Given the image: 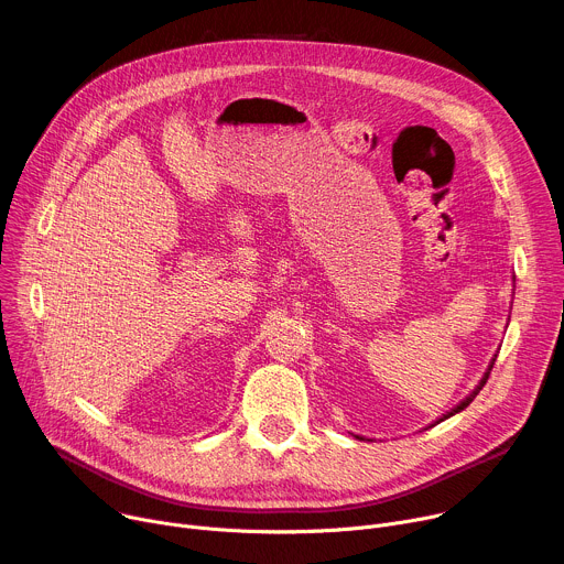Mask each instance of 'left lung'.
Wrapping results in <instances>:
<instances>
[{
	"mask_svg": "<svg viewBox=\"0 0 564 564\" xmlns=\"http://www.w3.org/2000/svg\"><path fill=\"white\" fill-rule=\"evenodd\" d=\"M496 359H498V355H496V357H494V361H491V366H489V370H487V372H485V377H481V381H479V383H477V386H475V390H473V392H470V394H468V397H466V399H462V401H459V404H457V406H455V409H453V411H451V413H448V415H444V420H446V417H451V415H455V413H459V411H464V409H466V406H468V404H470V401H473V399H475V397H477V392H479V390H481V386H485V383H487V379H489V375H491V370H494V364H496ZM440 422H442V420H440Z\"/></svg>",
	"mask_w": 564,
	"mask_h": 564,
	"instance_id": "1",
	"label": "left lung"
}]
</instances>
